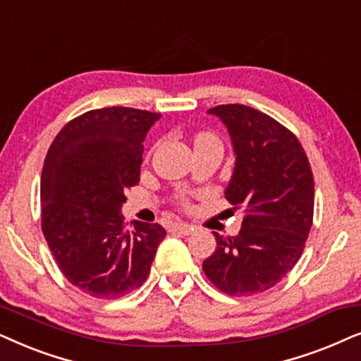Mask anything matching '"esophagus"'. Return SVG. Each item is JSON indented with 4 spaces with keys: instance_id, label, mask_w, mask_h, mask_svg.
<instances>
[{
    "instance_id": "1",
    "label": "esophagus",
    "mask_w": 361,
    "mask_h": 361,
    "mask_svg": "<svg viewBox=\"0 0 361 361\" xmlns=\"http://www.w3.org/2000/svg\"><path fill=\"white\" fill-rule=\"evenodd\" d=\"M173 231H175V233L185 234V236H190V234H193L195 228L191 224H186V223H176L175 226H173Z\"/></svg>"
}]
</instances>
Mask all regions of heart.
<instances>
[{"label":"heart","mask_w":361,"mask_h":361,"mask_svg":"<svg viewBox=\"0 0 361 361\" xmlns=\"http://www.w3.org/2000/svg\"><path fill=\"white\" fill-rule=\"evenodd\" d=\"M203 137H208V135H201V137H200V138H203Z\"/></svg>","instance_id":"1"}]
</instances>
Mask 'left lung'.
Returning a JSON list of instances; mask_svg holds the SVG:
<instances>
[{
  "label": "left lung",
  "instance_id": "obj_1",
  "mask_svg": "<svg viewBox=\"0 0 361 361\" xmlns=\"http://www.w3.org/2000/svg\"><path fill=\"white\" fill-rule=\"evenodd\" d=\"M228 128L234 168L226 200L244 211L236 236L214 233L203 271L229 295L271 289L295 266L314 218V176L304 148L284 125L241 104L209 109Z\"/></svg>",
  "mask_w": 361,
  "mask_h": 361
}]
</instances>
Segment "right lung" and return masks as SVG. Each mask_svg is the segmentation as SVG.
<instances>
[{"mask_svg": "<svg viewBox=\"0 0 361 361\" xmlns=\"http://www.w3.org/2000/svg\"><path fill=\"white\" fill-rule=\"evenodd\" d=\"M160 114L105 107L71 120L41 175L42 233L61 272L85 294L118 299L140 287L166 236L160 224L125 228V191L140 181L143 142Z\"/></svg>", "mask_w": 361, "mask_h": 361, "instance_id": "right-lung-1", "label": "right lung"}]
</instances>
